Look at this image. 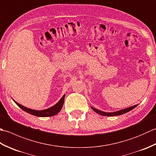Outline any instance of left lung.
Returning a JSON list of instances; mask_svg holds the SVG:
<instances>
[{"instance_id": "left-lung-1", "label": "left lung", "mask_w": 156, "mask_h": 156, "mask_svg": "<svg viewBox=\"0 0 156 156\" xmlns=\"http://www.w3.org/2000/svg\"><path fill=\"white\" fill-rule=\"evenodd\" d=\"M137 105H134L133 107H128V108H126L125 109H122V110H120V111H116V112H103V111H101L100 110H98V109L93 108V107H91V108L94 111H95L96 112H97L98 114L99 115H103V116H110V117H113V116H116V115H121L122 114H125L126 112H127L129 111H131L132 109L135 108L137 107Z\"/></svg>"}]
</instances>
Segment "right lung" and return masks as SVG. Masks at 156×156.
<instances>
[{
	"mask_svg": "<svg viewBox=\"0 0 156 156\" xmlns=\"http://www.w3.org/2000/svg\"><path fill=\"white\" fill-rule=\"evenodd\" d=\"M64 98H65V94L63 96L62 98L59 100V101L57 104H55L54 106H53V107L50 108H49L48 109H45V110H43V111H36V110H33V109H31V108H27V107H24V106L19 104L18 102H15V101H14L15 103L22 109V110L26 111L27 112H28V113L37 116V117H51V116L55 115L61 111V109L63 107V105H64Z\"/></svg>",
	"mask_w": 156,
	"mask_h": 156,
	"instance_id": "add662e5",
	"label": "right lung"
}]
</instances>
